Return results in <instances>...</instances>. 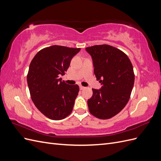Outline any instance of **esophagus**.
<instances>
[{
    "instance_id": "34e87169",
    "label": "esophagus",
    "mask_w": 161,
    "mask_h": 161,
    "mask_svg": "<svg viewBox=\"0 0 161 161\" xmlns=\"http://www.w3.org/2000/svg\"><path fill=\"white\" fill-rule=\"evenodd\" d=\"M79 88H80V90H83V89H85V86H79Z\"/></svg>"
}]
</instances>
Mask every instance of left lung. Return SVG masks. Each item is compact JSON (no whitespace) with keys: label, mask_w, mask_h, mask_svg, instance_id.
<instances>
[{"label":"left lung","mask_w":161,"mask_h":161,"mask_svg":"<svg viewBox=\"0 0 161 161\" xmlns=\"http://www.w3.org/2000/svg\"><path fill=\"white\" fill-rule=\"evenodd\" d=\"M91 56L97 80L102 85L92 89L87 101L90 113L102 119H109L128 103L134 83L132 64L123 52L109 45L86 48Z\"/></svg>","instance_id":"left-lung-1"}]
</instances>
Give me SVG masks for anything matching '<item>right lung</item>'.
<instances>
[{
	"mask_svg": "<svg viewBox=\"0 0 161 161\" xmlns=\"http://www.w3.org/2000/svg\"><path fill=\"white\" fill-rule=\"evenodd\" d=\"M80 48L52 46L38 52L31 60L27 76L31 99L47 118L62 119L70 115L79 91L77 85L62 81L72 58Z\"/></svg>",
	"mask_w": 161,
	"mask_h": 161,
	"instance_id": "1",
	"label": "right lung"
}]
</instances>
